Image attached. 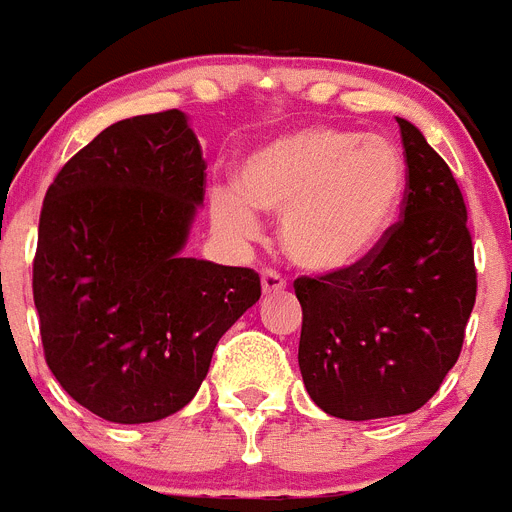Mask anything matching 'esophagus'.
Returning a JSON list of instances; mask_svg holds the SVG:
<instances>
[{
	"instance_id": "1",
	"label": "esophagus",
	"mask_w": 512,
	"mask_h": 512,
	"mask_svg": "<svg viewBox=\"0 0 512 512\" xmlns=\"http://www.w3.org/2000/svg\"><path fill=\"white\" fill-rule=\"evenodd\" d=\"M261 287H264V295H277L287 289V279L277 269H264L261 271Z\"/></svg>"
}]
</instances>
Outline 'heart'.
Returning <instances> with one entry per match:
<instances>
[{"label": "heart", "mask_w": 512, "mask_h": 512, "mask_svg": "<svg viewBox=\"0 0 512 512\" xmlns=\"http://www.w3.org/2000/svg\"><path fill=\"white\" fill-rule=\"evenodd\" d=\"M408 164L384 135L305 128L246 158L241 192L217 187L212 220L223 233L253 238V207L282 220L284 251L310 271H343L372 251L400 210Z\"/></svg>", "instance_id": "heart-1"}]
</instances>
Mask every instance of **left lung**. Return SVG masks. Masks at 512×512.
<instances>
[{"label": "left lung", "mask_w": 512, "mask_h": 512, "mask_svg": "<svg viewBox=\"0 0 512 512\" xmlns=\"http://www.w3.org/2000/svg\"><path fill=\"white\" fill-rule=\"evenodd\" d=\"M397 125L408 164L400 220L359 264L295 279L302 382L333 418L423 408L459 359L477 300L459 184L415 125Z\"/></svg>", "instance_id": "8db88e82"}]
</instances>
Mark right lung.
<instances>
[{
  "mask_svg": "<svg viewBox=\"0 0 512 512\" xmlns=\"http://www.w3.org/2000/svg\"><path fill=\"white\" fill-rule=\"evenodd\" d=\"M205 169L184 112L166 110L102 130L45 192L33 259L45 364L110 423L182 410L217 341L261 297L253 269L179 253Z\"/></svg>",
  "mask_w": 512,
  "mask_h": 512,
  "instance_id": "right-lung-1",
  "label": "right lung"
}]
</instances>
